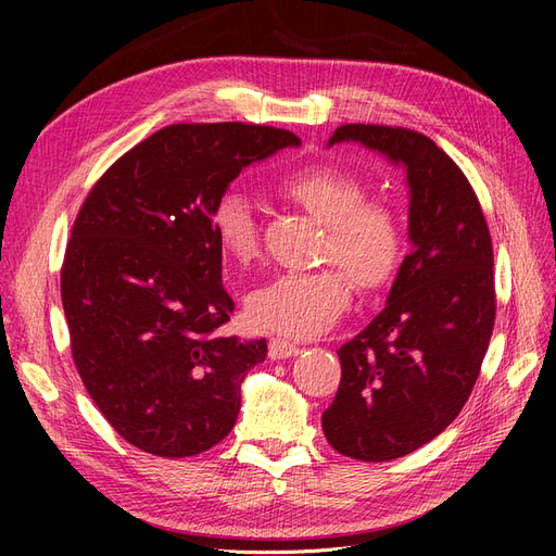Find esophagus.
Returning <instances> with one entry per match:
<instances>
[{
    "mask_svg": "<svg viewBox=\"0 0 556 556\" xmlns=\"http://www.w3.org/2000/svg\"><path fill=\"white\" fill-rule=\"evenodd\" d=\"M300 354V346L288 342V340H281V338H273L270 344H268V356L273 361H286L290 356H298Z\"/></svg>",
    "mask_w": 556,
    "mask_h": 556,
    "instance_id": "34e87169",
    "label": "esophagus"
}]
</instances>
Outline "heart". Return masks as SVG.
<instances>
[{
	"instance_id": "obj_1",
	"label": "heart",
	"mask_w": 556,
	"mask_h": 556,
	"mask_svg": "<svg viewBox=\"0 0 556 556\" xmlns=\"http://www.w3.org/2000/svg\"><path fill=\"white\" fill-rule=\"evenodd\" d=\"M279 191L327 227L323 256L340 263L361 290L388 286L403 263L405 231L399 214L340 166L317 164L290 173ZM220 250L239 266L258 254V225L252 202L237 189L223 191L212 207ZM352 304V283L336 270L283 273L252 290V325L286 338H315L329 331Z\"/></svg>"
}]
</instances>
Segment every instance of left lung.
<instances>
[{"label": "left lung", "mask_w": 556, "mask_h": 556, "mask_svg": "<svg viewBox=\"0 0 556 556\" xmlns=\"http://www.w3.org/2000/svg\"><path fill=\"white\" fill-rule=\"evenodd\" d=\"M340 141L401 164L410 187L413 252L386 308L338 349L342 378L323 415L338 453L388 462L453 424L478 381L495 319L493 248L473 187L430 137L346 124L329 146Z\"/></svg>", "instance_id": "obj_1"}]
</instances>
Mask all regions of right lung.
I'll return each mask as SVG.
<instances>
[{
    "label": "right lung",
    "mask_w": 556,
    "mask_h": 556,
    "mask_svg": "<svg viewBox=\"0 0 556 556\" xmlns=\"http://www.w3.org/2000/svg\"><path fill=\"white\" fill-rule=\"evenodd\" d=\"M252 124H173L116 160L74 220L61 295L74 365L132 446L189 457L237 424L266 340L225 338L233 302L212 207L237 175L300 146Z\"/></svg>",
    "instance_id": "obj_1"
}]
</instances>
